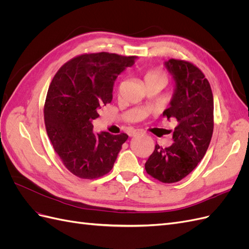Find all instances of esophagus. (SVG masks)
I'll return each instance as SVG.
<instances>
[{"mask_svg": "<svg viewBox=\"0 0 249 249\" xmlns=\"http://www.w3.org/2000/svg\"><path fill=\"white\" fill-rule=\"evenodd\" d=\"M143 134H144V132H142L141 130H137L132 134V136H138V135H143Z\"/></svg>", "mask_w": 249, "mask_h": 249, "instance_id": "obj_1", "label": "esophagus"}]
</instances>
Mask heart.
I'll return each instance as SVG.
<instances>
[{
	"label": "heart",
	"instance_id": "obj_1",
	"mask_svg": "<svg viewBox=\"0 0 249 249\" xmlns=\"http://www.w3.org/2000/svg\"><path fill=\"white\" fill-rule=\"evenodd\" d=\"M144 80H145V82H147V81H162L163 83H165V84H166V82H167L166 76H165L164 73H162L159 71H147L145 77H144Z\"/></svg>",
	"mask_w": 249,
	"mask_h": 249
}]
</instances>
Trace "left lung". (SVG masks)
Returning a JSON list of instances; mask_svg holds the SVG:
<instances>
[{"mask_svg": "<svg viewBox=\"0 0 249 249\" xmlns=\"http://www.w3.org/2000/svg\"><path fill=\"white\" fill-rule=\"evenodd\" d=\"M176 83L170 107L163 116L177 123L173 143L156 144L145 163L149 176L162 183L178 182L197 166L206 155L214 129V100L210 83L198 67L185 60L165 62Z\"/></svg>", "mask_w": 249, "mask_h": 249, "instance_id": "left-lung-1", "label": "left lung"}]
</instances>
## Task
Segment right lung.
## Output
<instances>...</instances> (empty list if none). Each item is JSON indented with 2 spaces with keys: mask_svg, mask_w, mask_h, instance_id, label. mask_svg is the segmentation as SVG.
Returning <instances> with one entry per match:
<instances>
[{
  "mask_svg": "<svg viewBox=\"0 0 249 249\" xmlns=\"http://www.w3.org/2000/svg\"><path fill=\"white\" fill-rule=\"evenodd\" d=\"M135 59L107 52L83 54L61 66L52 80L44 104L47 133L64 166L78 178L107 175L129 137L96 134L92 120L111 103L114 81Z\"/></svg>",
  "mask_w": 249,
  "mask_h": 249,
  "instance_id": "add662e5",
  "label": "right lung"
}]
</instances>
